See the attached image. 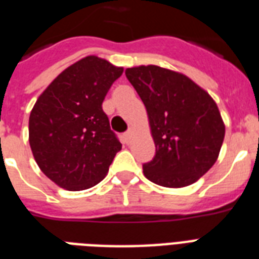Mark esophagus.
<instances>
[{"label":"esophagus","mask_w":259,"mask_h":259,"mask_svg":"<svg viewBox=\"0 0 259 259\" xmlns=\"http://www.w3.org/2000/svg\"><path fill=\"white\" fill-rule=\"evenodd\" d=\"M132 137H133V129L127 130L125 134H123V142H126V144H129L130 141H132Z\"/></svg>","instance_id":"1"}]
</instances>
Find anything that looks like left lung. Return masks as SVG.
Listing matches in <instances>:
<instances>
[{"label": "left lung", "instance_id": "left-lung-1", "mask_svg": "<svg viewBox=\"0 0 259 259\" xmlns=\"http://www.w3.org/2000/svg\"><path fill=\"white\" fill-rule=\"evenodd\" d=\"M125 74L145 105L156 145L153 160L142 166L145 177L166 188L193 184L217 162L225 140L215 101L177 71L150 64Z\"/></svg>", "mask_w": 259, "mask_h": 259}]
</instances>
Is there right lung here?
Returning a JSON list of instances; mask_svg holds the SVG:
<instances>
[{
    "label": "right lung",
    "mask_w": 259,
    "mask_h": 259,
    "mask_svg": "<svg viewBox=\"0 0 259 259\" xmlns=\"http://www.w3.org/2000/svg\"><path fill=\"white\" fill-rule=\"evenodd\" d=\"M123 72L90 55L51 82L29 115V145L38 168L67 191L97 185L122 148L102 110L106 94Z\"/></svg>",
    "instance_id": "obj_1"
}]
</instances>
